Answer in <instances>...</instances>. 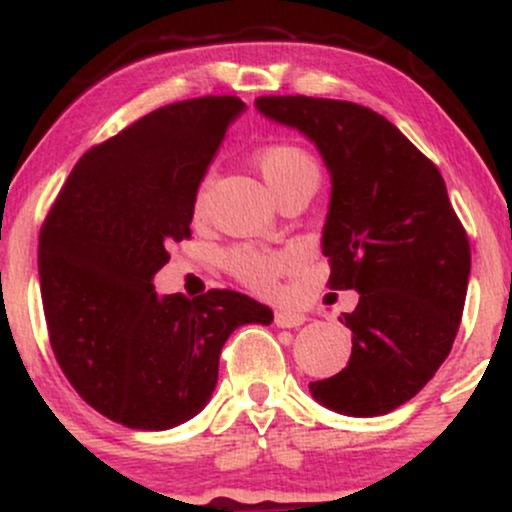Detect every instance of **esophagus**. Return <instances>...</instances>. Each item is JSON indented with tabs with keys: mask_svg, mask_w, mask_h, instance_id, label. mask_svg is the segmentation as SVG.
Masks as SVG:
<instances>
[{
	"mask_svg": "<svg viewBox=\"0 0 512 512\" xmlns=\"http://www.w3.org/2000/svg\"><path fill=\"white\" fill-rule=\"evenodd\" d=\"M305 322L303 313H296V310H276L274 313V325L276 327H301Z\"/></svg>",
	"mask_w": 512,
	"mask_h": 512,
	"instance_id": "esophagus-1",
	"label": "esophagus"
}]
</instances>
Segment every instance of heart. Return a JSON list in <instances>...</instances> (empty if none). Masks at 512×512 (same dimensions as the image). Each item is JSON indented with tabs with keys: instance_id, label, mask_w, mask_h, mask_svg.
I'll return each mask as SVG.
<instances>
[{
	"instance_id": "1",
	"label": "heart",
	"mask_w": 512,
	"mask_h": 512,
	"mask_svg": "<svg viewBox=\"0 0 512 512\" xmlns=\"http://www.w3.org/2000/svg\"><path fill=\"white\" fill-rule=\"evenodd\" d=\"M255 166L262 173L276 199L293 195V192L317 190L320 185V166L303 146L291 142H274L257 149ZM202 202V195H199ZM291 264L286 252L260 250V248H233L226 255V267L236 279L250 289L269 293L276 286V279Z\"/></svg>"
}]
</instances>
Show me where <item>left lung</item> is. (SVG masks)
Returning a JSON list of instances; mask_svg holds the SVG:
<instances>
[{"mask_svg": "<svg viewBox=\"0 0 512 512\" xmlns=\"http://www.w3.org/2000/svg\"><path fill=\"white\" fill-rule=\"evenodd\" d=\"M257 110L317 146L332 195L322 228L330 289L358 291L344 370L310 383L322 407L383 416L436 375L467 296L469 240L443 175L399 129L363 105L262 96Z\"/></svg>", "mask_w": 512, "mask_h": 512, "instance_id": "obj_1", "label": "left lung"}]
</instances>
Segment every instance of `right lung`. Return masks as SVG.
Here are the masks:
<instances>
[{
	"instance_id": "right-lung-1",
	"label": "right lung",
	"mask_w": 512,
	"mask_h": 512,
	"mask_svg": "<svg viewBox=\"0 0 512 512\" xmlns=\"http://www.w3.org/2000/svg\"><path fill=\"white\" fill-rule=\"evenodd\" d=\"M245 110L204 96L144 115L79 158L40 228L45 322L62 373L137 431L190 421L211 399L233 330L274 313L245 293L158 296L168 245L190 236L197 187Z\"/></svg>"
}]
</instances>
